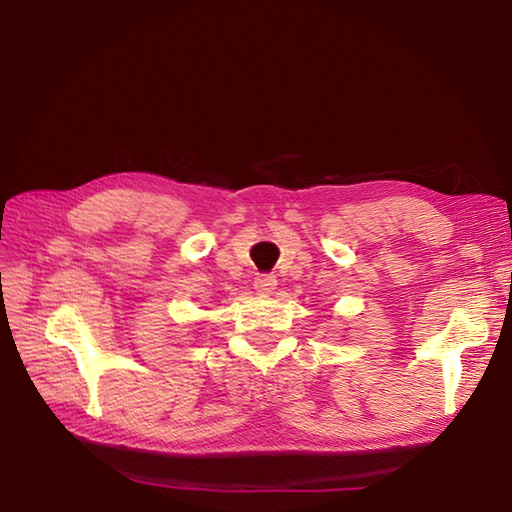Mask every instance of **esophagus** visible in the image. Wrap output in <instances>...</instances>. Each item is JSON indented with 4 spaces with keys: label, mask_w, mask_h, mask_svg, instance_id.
<instances>
[{
    "label": "esophagus",
    "mask_w": 512,
    "mask_h": 512,
    "mask_svg": "<svg viewBox=\"0 0 512 512\" xmlns=\"http://www.w3.org/2000/svg\"><path fill=\"white\" fill-rule=\"evenodd\" d=\"M255 290H257V295H262V297H266V295H270V292H273L275 288H277V279L273 277V275H259L257 279H255Z\"/></svg>",
    "instance_id": "esophagus-1"
}]
</instances>
